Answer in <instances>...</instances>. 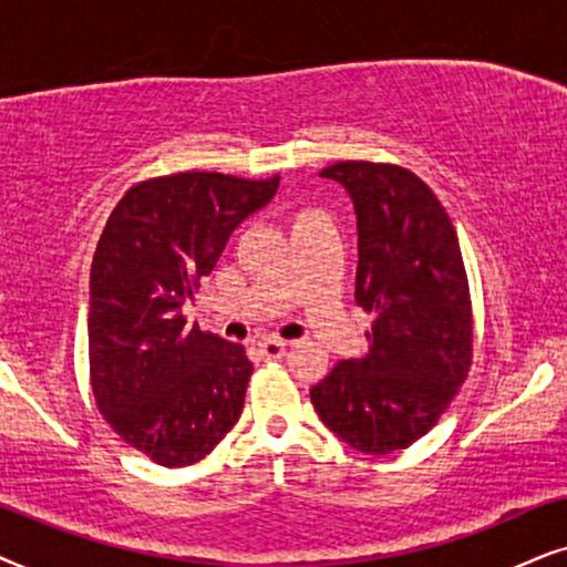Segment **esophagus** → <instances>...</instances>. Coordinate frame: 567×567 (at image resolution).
Here are the masks:
<instances>
[{
  "label": "esophagus",
  "mask_w": 567,
  "mask_h": 567,
  "mask_svg": "<svg viewBox=\"0 0 567 567\" xmlns=\"http://www.w3.org/2000/svg\"><path fill=\"white\" fill-rule=\"evenodd\" d=\"M285 350H288V344H285L282 339H264V342H259V354L264 360L282 358Z\"/></svg>",
  "instance_id": "34e87169"
}]
</instances>
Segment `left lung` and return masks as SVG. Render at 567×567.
<instances>
[{"label":"left lung","mask_w":567,"mask_h":567,"mask_svg":"<svg viewBox=\"0 0 567 567\" xmlns=\"http://www.w3.org/2000/svg\"><path fill=\"white\" fill-rule=\"evenodd\" d=\"M358 215L354 300L375 316L371 350L311 389L323 425L362 454L412 446L441 420L472 365V300L454 223L402 165L342 161L321 171Z\"/></svg>","instance_id":"obj_1"}]
</instances>
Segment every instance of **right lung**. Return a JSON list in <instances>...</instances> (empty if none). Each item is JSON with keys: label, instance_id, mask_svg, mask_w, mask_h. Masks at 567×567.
<instances>
[{"label": "right lung", "instance_id": "obj_1", "mask_svg": "<svg viewBox=\"0 0 567 567\" xmlns=\"http://www.w3.org/2000/svg\"><path fill=\"white\" fill-rule=\"evenodd\" d=\"M279 176L173 173L121 196L90 269V383L121 441L161 466L205 458L244 410V344L186 329L184 303L230 233L277 194Z\"/></svg>", "mask_w": 567, "mask_h": 567}]
</instances>
